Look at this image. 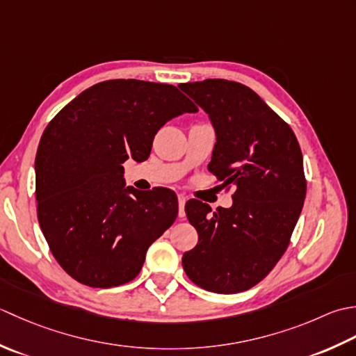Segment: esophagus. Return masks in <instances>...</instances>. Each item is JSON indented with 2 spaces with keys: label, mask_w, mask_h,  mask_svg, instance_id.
Returning a JSON list of instances; mask_svg holds the SVG:
<instances>
[{
  "label": "esophagus",
  "mask_w": 356,
  "mask_h": 356,
  "mask_svg": "<svg viewBox=\"0 0 356 356\" xmlns=\"http://www.w3.org/2000/svg\"><path fill=\"white\" fill-rule=\"evenodd\" d=\"M186 201H187V198L184 197L183 193H179L178 195V206H179V218H183V216L186 215L184 213V204H186Z\"/></svg>",
  "instance_id": "1"
}]
</instances>
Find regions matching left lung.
<instances>
[{"mask_svg": "<svg viewBox=\"0 0 356 356\" xmlns=\"http://www.w3.org/2000/svg\"><path fill=\"white\" fill-rule=\"evenodd\" d=\"M209 113L216 143L207 169L235 186L234 204L212 212L198 200L186 215L198 243L183 255L195 284L215 293L244 292L284 255L306 198L298 140L248 86L227 79L179 84Z\"/></svg>", "mask_w": 356, "mask_h": 356, "instance_id": "1", "label": "left lung"}]
</instances>
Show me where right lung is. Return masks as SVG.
<instances>
[{
  "label": "right lung",
  "mask_w": 356,
  "mask_h": 356,
  "mask_svg": "<svg viewBox=\"0 0 356 356\" xmlns=\"http://www.w3.org/2000/svg\"><path fill=\"white\" fill-rule=\"evenodd\" d=\"M198 108L175 86L108 79L49 122L35 158L36 213L50 252L81 284L132 281L178 215L170 188L124 187L122 163L146 161L156 132Z\"/></svg>",
  "instance_id": "1"
}]
</instances>
